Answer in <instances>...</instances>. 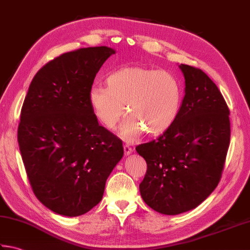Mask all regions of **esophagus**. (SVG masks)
<instances>
[{"instance_id":"34e87169","label":"esophagus","mask_w":250,"mask_h":250,"mask_svg":"<svg viewBox=\"0 0 250 250\" xmlns=\"http://www.w3.org/2000/svg\"><path fill=\"white\" fill-rule=\"evenodd\" d=\"M133 151H134V149L129 147V145H124V153H125V155H128Z\"/></svg>"}]
</instances>
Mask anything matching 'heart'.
<instances>
[{
	"mask_svg": "<svg viewBox=\"0 0 250 250\" xmlns=\"http://www.w3.org/2000/svg\"><path fill=\"white\" fill-rule=\"evenodd\" d=\"M88 100L93 115L107 129L119 123L127 110L129 116L120 134L133 140L145 130L155 136L169 128L180 111L182 88L167 70L127 66L109 75L107 87L92 84Z\"/></svg>",
	"mask_w": 250,
	"mask_h": 250,
	"instance_id": "1",
	"label": "heart"
}]
</instances>
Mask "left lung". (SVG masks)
I'll list each match as a JSON object with an SVG mask.
<instances>
[{
    "label": "left lung",
    "instance_id": "8db88e82",
    "mask_svg": "<svg viewBox=\"0 0 250 250\" xmlns=\"http://www.w3.org/2000/svg\"><path fill=\"white\" fill-rule=\"evenodd\" d=\"M185 96L177 117L155 140L136 151L147 162L140 195L150 208L175 215L199 206L222 176L229 138V110L216 84L181 64Z\"/></svg>",
    "mask_w": 250,
    "mask_h": 250
}]
</instances>
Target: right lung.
<instances>
[{
  "instance_id": "add662e5",
  "label": "right lung",
  "mask_w": 250,
  "mask_h": 250,
  "mask_svg": "<svg viewBox=\"0 0 250 250\" xmlns=\"http://www.w3.org/2000/svg\"><path fill=\"white\" fill-rule=\"evenodd\" d=\"M115 51L67 52L39 69L22 103L17 138L32 191L55 213L78 216L101 201L124 154L123 143L100 126L88 93Z\"/></svg>"
}]
</instances>
